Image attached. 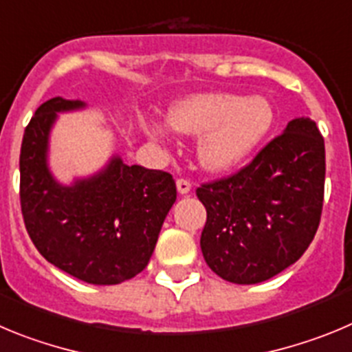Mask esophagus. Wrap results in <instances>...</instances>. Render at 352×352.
<instances>
[{
    "instance_id": "34e87169",
    "label": "esophagus",
    "mask_w": 352,
    "mask_h": 352,
    "mask_svg": "<svg viewBox=\"0 0 352 352\" xmlns=\"http://www.w3.org/2000/svg\"><path fill=\"white\" fill-rule=\"evenodd\" d=\"M177 191L180 192V195H188L189 191H191V184L188 182V180L184 179H177Z\"/></svg>"
}]
</instances>
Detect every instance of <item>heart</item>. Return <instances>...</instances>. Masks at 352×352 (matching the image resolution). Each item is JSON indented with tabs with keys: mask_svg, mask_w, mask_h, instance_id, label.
Segmentation results:
<instances>
[{
	"mask_svg": "<svg viewBox=\"0 0 352 352\" xmlns=\"http://www.w3.org/2000/svg\"><path fill=\"white\" fill-rule=\"evenodd\" d=\"M166 122L177 133L199 135V163L210 172H224L242 163L265 138L274 122V109L263 96L201 93L177 101ZM145 129L160 144L168 142V128L161 122H145Z\"/></svg>",
	"mask_w": 352,
	"mask_h": 352,
	"instance_id": "obj_1",
	"label": "heart"
}]
</instances>
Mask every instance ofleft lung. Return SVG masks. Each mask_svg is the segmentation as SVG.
I'll return each instance as SVG.
<instances>
[{"mask_svg": "<svg viewBox=\"0 0 352 352\" xmlns=\"http://www.w3.org/2000/svg\"><path fill=\"white\" fill-rule=\"evenodd\" d=\"M324 172L321 133L298 117L235 175L201 184L199 245L210 270L228 283L258 284L298 261L321 221Z\"/></svg>", "mask_w": 352, "mask_h": 352, "instance_id": "left-lung-1", "label": "left lung"}]
</instances>
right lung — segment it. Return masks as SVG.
<instances>
[{"mask_svg":"<svg viewBox=\"0 0 352 352\" xmlns=\"http://www.w3.org/2000/svg\"><path fill=\"white\" fill-rule=\"evenodd\" d=\"M58 96L38 107L21 145V208L38 252L72 277L98 286L121 284L147 267L164 217L177 199L163 170L126 164L63 186L47 164L49 137L59 112L84 109Z\"/></svg>","mask_w":352,"mask_h":352,"instance_id":"obj_1","label":"right lung"}]
</instances>
